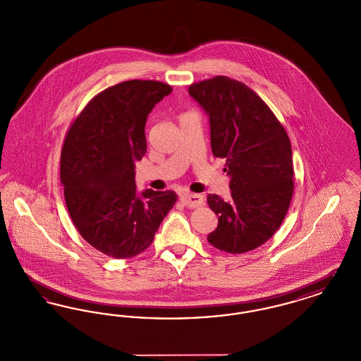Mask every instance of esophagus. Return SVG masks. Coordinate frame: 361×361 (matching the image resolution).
<instances>
[{"label":"esophagus","instance_id":"34e87169","mask_svg":"<svg viewBox=\"0 0 361 361\" xmlns=\"http://www.w3.org/2000/svg\"><path fill=\"white\" fill-rule=\"evenodd\" d=\"M203 196L199 193H185L181 196V202L183 204L189 207V208H195V207L202 206L203 204Z\"/></svg>","mask_w":361,"mask_h":361}]
</instances>
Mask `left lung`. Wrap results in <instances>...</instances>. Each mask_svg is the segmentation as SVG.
Segmentation results:
<instances>
[{"mask_svg":"<svg viewBox=\"0 0 361 361\" xmlns=\"http://www.w3.org/2000/svg\"><path fill=\"white\" fill-rule=\"evenodd\" d=\"M188 92L209 118L212 154L226 158L230 177V202L207 196L218 215V227L207 240L231 255L253 250L275 234L290 208V137L271 108L237 80L216 75L192 84Z\"/></svg>","mask_w":361,"mask_h":361,"instance_id":"1","label":"left lung"}]
</instances>
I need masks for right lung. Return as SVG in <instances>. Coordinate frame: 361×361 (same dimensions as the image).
Returning a JSON list of instances; mask_svg holds the SVG:
<instances>
[{
	"mask_svg": "<svg viewBox=\"0 0 361 361\" xmlns=\"http://www.w3.org/2000/svg\"><path fill=\"white\" fill-rule=\"evenodd\" d=\"M172 86L131 80L93 97L70 126L61 153V183L82 238L114 258H130L154 240L177 195L135 187V162L146 153L149 114Z\"/></svg>",
	"mask_w": 361,
	"mask_h": 361,
	"instance_id": "right-lung-1",
	"label": "right lung"
}]
</instances>
